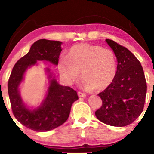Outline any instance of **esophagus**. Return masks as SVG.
Wrapping results in <instances>:
<instances>
[{
    "instance_id": "esophagus-1",
    "label": "esophagus",
    "mask_w": 154,
    "mask_h": 154,
    "mask_svg": "<svg viewBox=\"0 0 154 154\" xmlns=\"http://www.w3.org/2000/svg\"><path fill=\"white\" fill-rule=\"evenodd\" d=\"M77 94H78L79 97H83V98L86 97L85 93H82V92H78V93H77Z\"/></svg>"
}]
</instances>
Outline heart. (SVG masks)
<instances>
[{
  "label": "heart",
  "instance_id": "heart-1",
  "mask_svg": "<svg viewBox=\"0 0 154 154\" xmlns=\"http://www.w3.org/2000/svg\"><path fill=\"white\" fill-rule=\"evenodd\" d=\"M59 70L68 84L75 82L82 75L85 89L103 90L114 81L117 69L116 58L110 49L88 43L72 47L66 57H61Z\"/></svg>",
  "mask_w": 154,
  "mask_h": 154
}]
</instances>
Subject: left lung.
Segmentation results:
<instances>
[{
    "instance_id": "left-lung-1",
    "label": "left lung",
    "mask_w": 154,
    "mask_h": 154,
    "mask_svg": "<svg viewBox=\"0 0 154 154\" xmlns=\"http://www.w3.org/2000/svg\"><path fill=\"white\" fill-rule=\"evenodd\" d=\"M106 41L115 54L117 69L114 81L98 94L103 104L95 114L106 125L127 126L143 110L147 91L143 69L128 48L112 40L106 39Z\"/></svg>"
}]
</instances>
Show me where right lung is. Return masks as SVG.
I'll list each match as a JSON object with an SVG mask.
<instances>
[{
  "mask_svg": "<svg viewBox=\"0 0 154 154\" xmlns=\"http://www.w3.org/2000/svg\"><path fill=\"white\" fill-rule=\"evenodd\" d=\"M62 43L41 39L32 45L29 52L16 63L8 79V91L13 114L26 128L36 132H46L63 125L68 119L72 105L78 99L77 92L63 86L49 68H45L48 85L43 100L37 107L29 106L20 94L26 70L43 61L58 65Z\"/></svg>",
  "mask_w": 154,
  "mask_h": 154,
  "instance_id": "obj_1",
  "label": "right lung"
}]
</instances>
